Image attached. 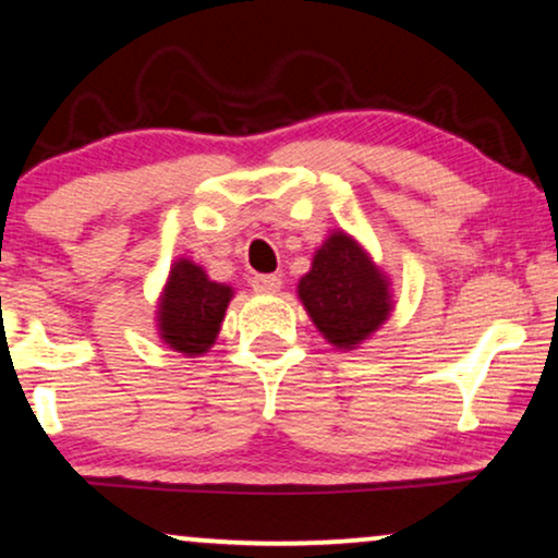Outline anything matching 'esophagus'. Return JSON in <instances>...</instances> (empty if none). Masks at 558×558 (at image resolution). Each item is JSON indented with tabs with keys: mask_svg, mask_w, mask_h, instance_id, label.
<instances>
[{
	"mask_svg": "<svg viewBox=\"0 0 558 558\" xmlns=\"http://www.w3.org/2000/svg\"><path fill=\"white\" fill-rule=\"evenodd\" d=\"M280 286H283V280H280L278 275H255V278H252V288H255L257 293H278Z\"/></svg>",
	"mask_w": 558,
	"mask_h": 558,
	"instance_id": "esophagus-1",
	"label": "esophagus"
}]
</instances>
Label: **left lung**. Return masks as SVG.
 I'll list each match as a JSON object with an SVG mask.
<instances>
[{
	"mask_svg": "<svg viewBox=\"0 0 558 558\" xmlns=\"http://www.w3.org/2000/svg\"><path fill=\"white\" fill-rule=\"evenodd\" d=\"M299 299L316 329L340 350L357 348L391 312L389 280L344 231L316 250L312 270L299 280Z\"/></svg>",
	"mask_w": 558,
	"mask_h": 558,
	"instance_id": "left-lung-1",
	"label": "left lung"
}]
</instances>
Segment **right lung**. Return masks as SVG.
I'll use <instances>...</instances> for the list:
<instances>
[{"label": "right lung", "mask_w": 558, "mask_h": 558, "mask_svg": "<svg viewBox=\"0 0 558 558\" xmlns=\"http://www.w3.org/2000/svg\"><path fill=\"white\" fill-rule=\"evenodd\" d=\"M231 295L234 291L229 286L210 280L206 270L190 259L174 263L159 299L161 340L185 355L206 352L216 342Z\"/></svg>", "instance_id": "add662e5"}]
</instances>
